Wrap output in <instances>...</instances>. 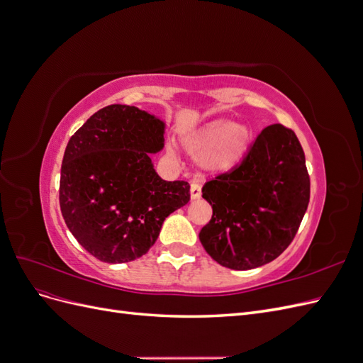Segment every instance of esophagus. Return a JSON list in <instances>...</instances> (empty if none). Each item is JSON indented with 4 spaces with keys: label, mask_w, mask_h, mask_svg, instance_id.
Instances as JSON below:
<instances>
[{
    "label": "esophagus",
    "mask_w": 363,
    "mask_h": 363,
    "mask_svg": "<svg viewBox=\"0 0 363 363\" xmlns=\"http://www.w3.org/2000/svg\"><path fill=\"white\" fill-rule=\"evenodd\" d=\"M201 196V186H200V183H191V199L192 200H196V199H200Z\"/></svg>",
    "instance_id": "obj_1"
}]
</instances>
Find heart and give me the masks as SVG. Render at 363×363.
<instances>
[{"label": "heart", "instance_id": "heart-1", "mask_svg": "<svg viewBox=\"0 0 363 363\" xmlns=\"http://www.w3.org/2000/svg\"><path fill=\"white\" fill-rule=\"evenodd\" d=\"M248 131L225 119H216L184 139V148L199 156L200 167L207 172H223L242 156Z\"/></svg>", "mask_w": 363, "mask_h": 363}]
</instances>
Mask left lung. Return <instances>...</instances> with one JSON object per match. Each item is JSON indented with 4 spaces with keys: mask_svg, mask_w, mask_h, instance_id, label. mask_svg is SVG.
Returning a JSON list of instances; mask_svg holds the SVG:
<instances>
[{
    "mask_svg": "<svg viewBox=\"0 0 363 363\" xmlns=\"http://www.w3.org/2000/svg\"><path fill=\"white\" fill-rule=\"evenodd\" d=\"M212 219L200 232L207 255L230 269H252L294 240L311 199L304 151L294 131L272 124L242 162L203 186Z\"/></svg>",
    "mask_w": 363,
    "mask_h": 363,
    "instance_id": "obj_1",
    "label": "left lung"
}]
</instances>
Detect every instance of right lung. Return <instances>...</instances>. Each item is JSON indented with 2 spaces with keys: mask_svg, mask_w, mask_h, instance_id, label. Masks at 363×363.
Returning a JSON list of instances; mask_svg holds the SVG:
<instances>
[{
  "mask_svg": "<svg viewBox=\"0 0 363 363\" xmlns=\"http://www.w3.org/2000/svg\"><path fill=\"white\" fill-rule=\"evenodd\" d=\"M163 133L160 119L112 104L71 136L60 171V211L72 236L98 260L144 256L164 218L191 200L188 182H164L152 167L150 152L163 148Z\"/></svg>",
  "mask_w": 363,
  "mask_h": 363,
  "instance_id": "add662e5",
  "label": "right lung"
}]
</instances>
